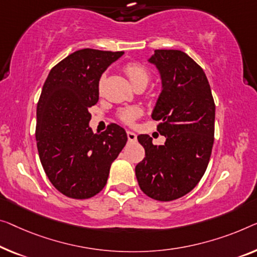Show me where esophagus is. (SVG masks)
Returning <instances> with one entry per match:
<instances>
[{"mask_svg":"<svg viewBox=\"0 0 257 257\" xmlns=\"http://www.w3.org/2000/svg\"><path fill=\"white\" fill-rule=\"evenodd\" d=\"M127 136H128V141L129 142H135L136 139H137L136 134L133 133V132H127Z\"/></svg>","mask_w":257,"mask_h":257,"instance_id":"1","label":"esophagus"}]
</instances>
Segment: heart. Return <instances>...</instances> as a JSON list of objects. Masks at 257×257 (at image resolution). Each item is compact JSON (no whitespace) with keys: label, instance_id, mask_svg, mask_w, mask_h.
<instances>
[{"label":"heart","instance_id":"b5f03b06","mask_svg":"<svg viewBox=\"0 0 257 257\" xmlns=\"http://www.w3.org/2000/svg\"><path fill=\"white\" fill-rule=\"evenodd\" d=\"M124 72L127 74L130 83L135 85L139 82H147L149 80V72L142 64L140 63H128L124 67ZM102 79L100 80V84L102 83ZM140 109L136 107H132V108H125L120 113V118L125 123H132L135 118L140 115Z\"/></svg>","mask_w":257,"mask_h":257}]
</instances>
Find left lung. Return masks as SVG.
<instances>
[{"mask_svg": "<svg viewBox=\"0 0 257 257\" xmlns=\"http://www.w3.org/2000/svg\"><path fill=\"white\" fill-rule=\"evenodd\" d=\"M158 70L162 91L151 117L159 121L165 144H152L147 134L137 136L145 158L135 173L142 191L168 202L193 190L208 167L214 136L211 89L203 69L186 53L157 49L148 60Z\"/></svg>", "mask_w": 257, "mask_h": 257, "instance_id": "left-lung-1", "label": "left lung"}]
</instances>
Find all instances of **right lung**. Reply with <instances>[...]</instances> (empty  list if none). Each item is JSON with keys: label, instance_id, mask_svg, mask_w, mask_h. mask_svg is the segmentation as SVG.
I'll return each instance as SVG.
<instances>
[{"label": "right lung", "instance_id": "add662e5", "mask_svg": "<svg viewBox=\"0 0 257 257\" xmlns=\"http://www.w3.org/2000/svg\"><path fill=\"white\" fill-rule=\"evenodd\" d=\"M122 55L80 49L57 63L43 86L37 106L38 152L49 181L70 198L85 200L101 191L110 165L127 143L118 124H109L101 134L89 125L101 75Z\"/></svg>", "mask_w": 257, "mask_h": 257}]
</instances>
